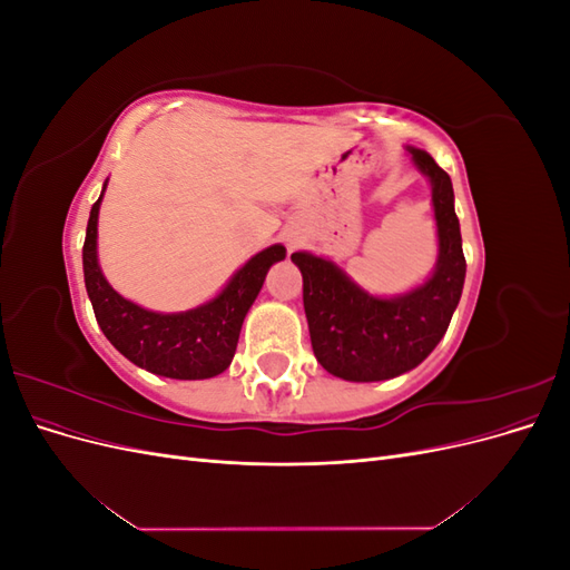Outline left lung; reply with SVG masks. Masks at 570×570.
I'll return each instance as SVG.
<instances>
[{
  "label": "left lung",
  "mask_w": 570,
  "mask_h": 570,
  "mask_svg": "<svg viewBox=\"0 0 570 570\" xmlns=\"http://www.w3.org/2000/svg\"><path fill=\"white\" fill-rule=\"evenodd\" d=\"M433 185L440 237L438 268L423 287L396 299L358 289L321 256L292 254L304 278V314L318 364L344 381H387L416 368L438 347L461 299L465 256L454 212L452 180L428 151L411 149Z\"/></svg>",
  "instance_id": "left-lung-1"
}]
</instances>
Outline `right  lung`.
I'll return each mask as SVG.
<instances>
[{
    "instance_id": "obj_1",
    "label": "right lung",
    "mask_w": 570,
    "mask_h": 570,
    "mask_svg": "<svg viewBox=\"0 0 570 570\" xmlns=\"http://www.w3.org/2000/svg\"><path fill=\"white\" fill-rule=\"evenodd\" d=\"M99 202L101 197L92 204L85 233L82 271L101 333L135 366L149 373L178 381H202L226 371L235 356L239 327L249 306L264 285L268 268L285 258V247L273 245L249 258L214 302L185 314H154L120 297L99 271Z\"/></svg>"
}]
</instances>
